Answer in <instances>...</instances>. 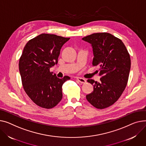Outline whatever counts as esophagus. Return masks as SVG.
<instances>
[{"label": "esophagus", "instance_id": "esophagus-1", "mask_svg": "<svg viewBox=\"0 0 146 146\" xmlns=\"http://www.w3.org/2000/svg\"><path fill=\"white\" fill-rule=\"evenodd\" d=\"M77 80L81 83H85L86 82V80L84 79L81 78V77H77Z\"/></svg>", "mask_w": 146, "mask_h": 146}]
</instances>
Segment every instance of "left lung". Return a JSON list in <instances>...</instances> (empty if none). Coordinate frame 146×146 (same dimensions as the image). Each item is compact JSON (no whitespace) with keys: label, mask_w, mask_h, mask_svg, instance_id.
Wrapping results in <instances>:
<instances>
[{"label":"left lung","mask_w":146,"mask_h":146,"mask_svg":"<svg viewBox=\"0 0 146 146\" xmlns=\"http://www.w3.org/2000/svg\"><path fill=\"white\" fill-rule=\"evenodd\" d=\"M82 40L92 44L93 66L100 67V82L88 79L93 92L86 99L94 108L103 109L113 104L121 96L127 84L131 67L130 54L120 38L109 33H96Z\"/></svg>","instance_id":"1"}]
</instances>
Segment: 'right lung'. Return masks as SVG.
Segmentation results:
<instances>
[{
  "mask_svg": "<svg viewBox=\"0 0 146 146\" xmlns=\"http://www.w3.org/2000/svg\"><path fill=\"white\" fill-rule=\"evenodd\" d=\"M70 38L43 33L25 45L19 63L23 89L37 106L52 109L62 99V86L70 77H57L50 68L58 62L63 45Z\"/></svg>",
  "mask_w": 146,
  "mask_h": 146,
  "instance_id": "right-lung-1",
  "label": "right lung"
}]
</instances>
